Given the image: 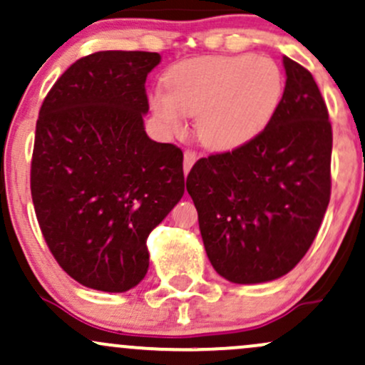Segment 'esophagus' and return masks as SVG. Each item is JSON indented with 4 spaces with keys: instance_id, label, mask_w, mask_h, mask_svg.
<instances>
[{
    "instance_id": "obj_1",
    "label": "esophagus",
    "mask_w": 365,
    "mask_h": 365,
    "mask_svg": "<svg viewBox=\"0 0 365 365\" xmlns=\"http://www.w3.org/2000/svg\"><path fill=\"white\" fill-rule=\"evenodd\" d=\"M197 159H199L197 153H194V150H185V154H183V171H185V175L190 171Z\"/></svg>"
}]
</instances>
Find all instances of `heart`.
Returning <instances> with one entry per match:
<instances>
[{
	"label": "heart",
	"instance_id": "obj_1",
	"mask_svg": "<svg viewBox=\"0 0 365 365\" xmlns=\"http://www.w3.org/2000/svg\"><path fill=\"white\" fill-rule=\"evenodd\" d=\"M166 92L150 96V110L166 132L180 133L195 116V135L215 153L238 150L266 132L284 96V73L255 54L200 56L166 72Z\"/></svg>",
	"mask_w": 365,
	"mask_h": 365
}]
</instances>
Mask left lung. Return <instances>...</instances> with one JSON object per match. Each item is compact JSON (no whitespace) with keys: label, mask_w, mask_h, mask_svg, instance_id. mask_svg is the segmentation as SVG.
Listing matches in <instances>:
<instances>
[{"label":"left lung","mask_w":365,"mask_h":365,"mask_svg":"<svg viewBox=\"0 0 365 365\" xmlns=\"http://www.w3.org/2000/svg\"><path fill=\"white\" fill-rule=\"evenodd\" d=\"M283 103L261 137L200 158L187 177L206 254L232 283L273 282L307 254L331 195L328 108L302 65L283 56Z\"/></svg>","instance_id":"1"}]
</instances>
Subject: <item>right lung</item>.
Listing matches in <instances>:
<instances>
[{
    "instance_id": "obj_1",
    "label": "right lung",
    "mask_w": 365,
    "mask_h": 365,
    "mask_svg": "<svg viewBox=\"0 0 365 365\" xmlns=\"http://www.w3.org/2000/svg\"><path fill=\"white\" fill-rule=\"evenodd\" d=\"M159 61L148 51L83 56L41 106L32 202L56 262L87 288L121 293L139 284L149 233L185 190L183 153L144 128L145 78Z\"/></svg>"
}]
</instances>
